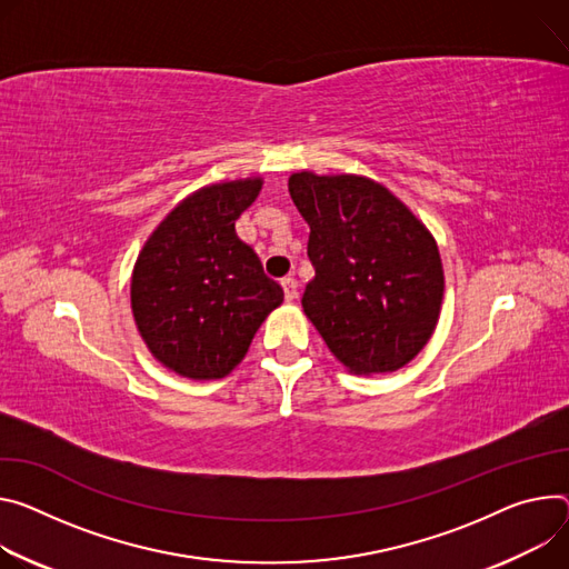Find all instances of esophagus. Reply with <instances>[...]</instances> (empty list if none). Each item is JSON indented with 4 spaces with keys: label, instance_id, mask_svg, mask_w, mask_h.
I'll use <instances>...</instances> for the list:
<instances>
[{
    "label": "esophagus",
    "instance_id": "34e87169",
    "mask_svg": "<svg viewBox=\"0 0 569 569\" xmlns=\"http://www.w3.org/2000/svg\"><path fill=\"white\" fill-rule=\"evenodd\" d=\"M281 288H283L286 301H292V299H297V295H299V286H297V281H295L292 277H286V279H281Z\"/></svg>",
    "mask_w": 569,
    "mask_h": 569
}]
</instances>
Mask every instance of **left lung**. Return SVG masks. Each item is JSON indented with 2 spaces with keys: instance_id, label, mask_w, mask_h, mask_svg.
Listing matches in <instances>:
<instances>
[{
  "instance_id": "8db88e82",
  "label": "left lung",
  "mask_w": 569,
  "mask_h": 569,
  "mask_svg": "<svg viewBox=\"0 0 569 569\" xmlns=\"http://www.w3.org/2000/svg\"><path fill=\"white\" fill-rule=\"evenodd\" d=\"M290 197L311 227L316 277L301 306L353 375L395 372L429 342L445 277L427 227L383 186L363 177L297 172Z\"/></svg>"
}]
</instances>
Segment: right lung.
<instances>
[{"mask_svg": "<svg viewBox=\"0 0 569 569\" xmlns=\"http://www.w3.org/2000/svg\"><path fill=\"white\" fill-rule=\"evenodd\" d=\"M263 181L216 183L186 197L144 242L131 308L153 358L188 379H222L283 301L236 220Z\"/></svg>", "mask_w": 569, "mask_h": 569, "instance_id": "obj_1", "label": "right lung"}]
</instances>
